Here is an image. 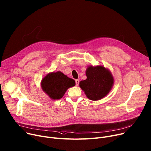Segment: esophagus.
I'll list each match as a JSON object with an SVG mask.
<instances>
[{
    "mask_svg": "<svg viewBox=\"0 0 151 151\" xmlns=\"http://www.w3.org/2000/svg\"><path fill=\"white\" fill-rule=\"evenodd\" d=\"M75 82H76V85L77 86H78V84H79V80L78 79H76V80H75Z\"/></svg>",
    "mask_w": 151,
    "mask_h": 151,
    "instance_id": "obj_1",
    "label": "esophagus"
}]
</instances>
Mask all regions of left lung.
Here are the masks:
<instances>
[{
	"label": "left lung",
	"instance_id": "left-lung-1",
	"mask_svg": "<svg viewBox=\"0 0 151 151\" xmlns=\"http://www.w3.org/2000/svg\"><path fill=\"white\" fill-rule=\"evenodd\" d=\"M86 75L87 78L81 81L79 85L88 99L99 100L109 93L114 78L108 69L102 66H90L86 69Z\"/></svg>",
	"mask_w": 151,
	"mask_h": 151
}]
</instances>
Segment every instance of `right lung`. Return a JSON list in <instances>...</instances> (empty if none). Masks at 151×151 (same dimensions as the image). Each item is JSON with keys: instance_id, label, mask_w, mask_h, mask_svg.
<instances>
[{"instance_id": "obj_1", "label": "right lung", "mask_w": 151, "mask_h": 151, "mask_svg": "<svg viewBox=\"0 0 151 151\" xmlns=\"http://www.w3.org/2000/svg\"><path fill=\"white\" fill-rule=\"evenodd\" d=\"M75 85L74 80L68 77L60 71L47 74L41 83L43 91L54 100L61 99L66 90Z\"/></svg>"}]
</instances>
